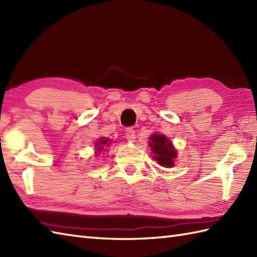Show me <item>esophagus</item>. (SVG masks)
I'll use <instances>...</instances> for the list:
<instances>
[{"label":"esophagus","instance_id":"obj_1","mask_svg":"<svg viewBox=\"0 0 257 257\" xmlns=\"http://www.w3.org/2000/svg\"><path fill=\"white\" fill-rule=\"evenodd\" d=\"M125 138L129 141V143H133L136 139V133L133 128H127L125 130Z\"/></svg>","mask_w":257,"mask_h":257}]
</instances>
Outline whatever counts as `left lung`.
<instances>
[{"instance_id": "1", "label": "left lung", "mask_w": 257, "mask_h": 257, "mask_svg": "<svg viewBox=\"0 0 257 257\" xmlns=\"http://www.w3.org/2000/svg\"><path fill=\"white\" fill-rule=\"evenodd\" d=\"M149 146L152 150V154H154V159L161 167L172 168L174 166V160L178 156L177 150L174 149L172 143L165 135H152L150 137Z\"/></svg>"}]
</instances>
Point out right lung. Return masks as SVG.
I'll return each mask as SVG.
<instances>
[{"label":"right lung","instance_id":"1","mask_svg":"<svg viewBox=\"0 0 257 257\" xmlns=\"http://www.w3.org/2000/svg\"><path fill=\"white\" fill-rule=\"evenodd\" d=\"M109 144H110V140H109L108 138H100L99 140L97 141L96 143V148H97V151L98 152H101L103 150V148H105V146H109Z\"/></svg>","mask_w":257,"mask_h":257}]
</instances>
